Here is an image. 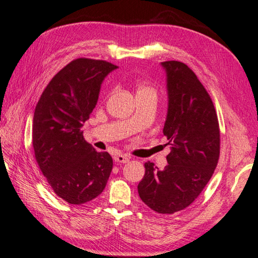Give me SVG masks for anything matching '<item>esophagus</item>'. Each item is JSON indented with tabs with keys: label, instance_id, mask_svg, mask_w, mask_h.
I'll return each mask as SVG.
<instances>
[{
	"label": "esophagus",
	"instance_id": "esophagus-1",
	"mask_svg": "<svg viewBox=\"0 0 258 258\" xmlns=\"http://www.w3.org/2000/svg\"><path fill=\"white\" fill-rule=\"evenodd\" d=\"M113 160H115V163L117 164H125L130 161V157L126 155H117L115 158H113Z\"/></svg>",
	"mask_w": 258,
	"mask_h": 258
}]
</instances>
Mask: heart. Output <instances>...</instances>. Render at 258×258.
Segmentation results:
<instances>
[{
  "mask_svg": "<svg viewBox=\"0 0 258 258\" xmlns=\"http://www.w3.org/2000/svg\"><path fill=\"white\" fill-rule=\"evenodd\" d=\"M147 95H151V97H157L156 90L151 85L148 84L145 81H139L137 83V97H147Z\"/></svg>",
  "mask_w": 258,
  "mask_h": 258,
  "instance_id": "obj_1",
  "label": "heart"
}]
</instances>
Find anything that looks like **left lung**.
Segmentation results:
<instances>
[{"label": "left lung", "mask_w": 258, "mask_h": 258, "mask_svg": "<svg viewBox=\"0 0 258 258\" xmlns=\"http://www.w3.org/2000/svg\"><path fill=\"white\" fill-rule=\"evenodd\" d=\"M168 108L163 133L171 145L164 169L145 164L139 196L152 211L186 208L211 180L220 157V127L211 97L196 74L180 61H165Z\"/></svg>", "instance_id": "1"}]
</instances>
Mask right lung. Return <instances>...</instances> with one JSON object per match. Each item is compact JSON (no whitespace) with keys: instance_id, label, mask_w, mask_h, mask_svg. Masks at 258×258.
<instances>
[{"instance_id":"add662e5","label":"right lung","mask_w":258,"mask_h":258,"mask_svg":"<svg viewBox=\"0 0 258 258\" xmlns=\"http://www.w3.org/2000/svg\"><path fill=\"white\" fill-rule=\"evenodd\" d=\"M115 69L103 60H74L52 78L35 108V158L54 194L72 205L97 198L111 173V156L95 151L82 127L98 102L103 80Z\"/></svg>"}]
</instances>
